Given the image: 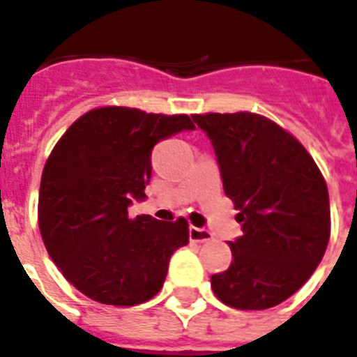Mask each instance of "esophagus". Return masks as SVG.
Here are the masks:
<instances>
[{
    "instance_id": "1",
    "label": "esophagus",
    "mask_w": 357,
    "mask_h": 357,
    "mask_svg": "<svg viewBox=\"0 0 357 357\" xmlns=\"http://www.w3.org/2000/svg\"><path fill=\"white\" fill-rule=\"evenodd\" d=\"M189 238L192 243H204V241H211V239H213V234L209 232V230H206V228L190 227Z\"/></svg>"
}]
</instances>
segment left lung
<instances>
[{"label": "left lung", "mask_w": 357, "mask_h": 357, "mask_svg": "<svg viewBox=\"0 0 357 357\" xmlns=\"http://www.w3.org/2000/svg\"><path fill=\"white\" fill-rule=\"evenodd\" d=\"M213 144L222 187L243 236L228 241L232 264L211 275L222 303L262 311L303 287L330 241V197L307 149L271 119L251 112L195 114Z\"/></svg>", "instance_id": "left-lung-1"}]
</instances>
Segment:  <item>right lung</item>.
<instances>
[{"label":"right lung","mask_w":357,"mask_h":357,"mask_svg":"<svg viewBox=\"0 0 357 357\" xmlns=\"http://www.w3.org/2000/svg\"><path fill=\"white\" fill-rule=\"evenodd\" d=\"M189 116L102 106L78 118L46 160L39 228L54 264L84 296L130 307L159 292L176 249L189 243V222L129 217L146 198L151 149L192 130Z\"/></svg>","instance_id":"add662e5"}]
</instances>
